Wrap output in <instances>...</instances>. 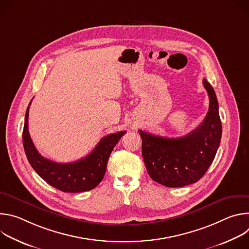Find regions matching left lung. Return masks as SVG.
I'll return each mask as SVG.
<instances>
[{
    "mask_svg": "<svg viewBox=\"0 0 249 249\" xmlns=\"http://www.w3.org/2000/svg\"><path fill=\"white\" fill-rule=\"evenodd\" d=\"M210 104L201 125L186 136L165 138L142 130V155L151 178L166 187L197 182L215 159L222 138L219 103L214 89L203 80Z\"/></svg>",
    "mask_w": 249,
    "mask_h": 249,
    "instance_id": "1",
    "label": "left lung"
}]
</instances>
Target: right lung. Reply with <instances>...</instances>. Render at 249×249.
<instances>
[{
	"mask_svg": "<svg viewBox=\"0 0 249 249\" xmlns=\"http://www.w3.org/2000/svg\"><path fill=\"white\" fill-rule=\"evenodd\" d=\"M32 101V99H31ZM25 113L22 142L26 158L42 179L63 192L78 193L96 187L102 180L111 152L126 131H120L103 137L96 147L84 159L69 163H60L43 158L36 148L28 132V111Z\"/></svg>",
	"mask_w": 249,
	"mask_h": 249,
	"instance_id": "right-lung-1",
	"label": "right lung"
}]
</instances>
